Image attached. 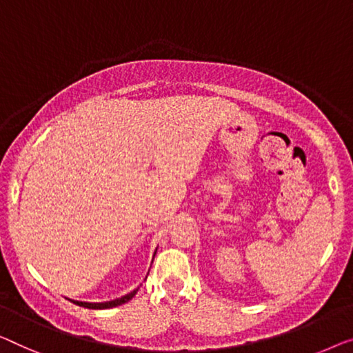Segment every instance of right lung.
Listing matches in <instances>:
<instances>
[{
  "label": "right lung",
  "instance_id": "obj_1",
  "mask_svg": "<svg viewBox=\"0 0 353 353\" xmlns=\"http://www.w3.org/2000/svg\"><path fill=\"white\" fill-rule=\"evenodd\" d=\"M139 287L134 288L133 292H130L128 294H125L122 298H117V299H112V301H106V303H85V301H76V299H71L72 303L77 304V306L81 307H87V309H110V307H115V306H120V304H125L128 303L131 298L134 296L136 293H138Z\"/></svg>",
  "mask_w": 353,
  "mask_h": 353
}]
</instances>
